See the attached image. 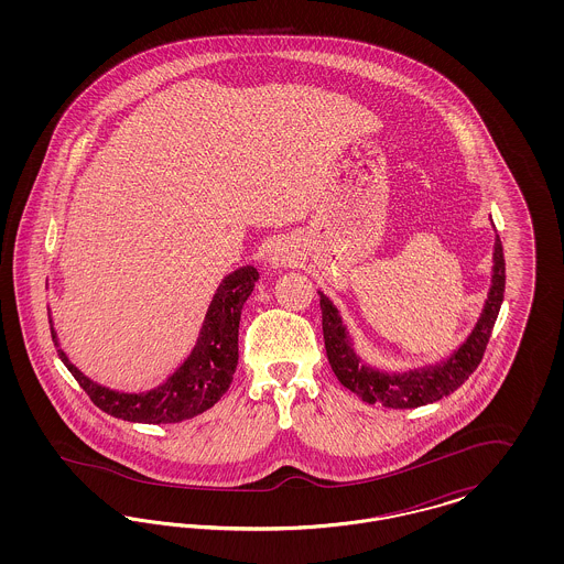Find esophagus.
Instances as JSON below:
<instances>
[{"label": "esophagus", "mask_w": 564, "mask_h": 564, "mask_svg": "<svg viewBox=\"0 0 564 564\" xmlns=\"http://www.w3.org/2000/svg\"><path fill=\"white\" fill-rule=\"evenodd\" d=\"M269 262L272 267H290L292 262H294V253L288 249V247H283V245H279V247H274L272 251H270Z\"/></svg>", "instance_id": "1"}]
</instances>
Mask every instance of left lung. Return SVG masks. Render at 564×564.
I'll return each instance as SVG.
<instances>
[{
	"label": "left lung",
	"instance_id": "left-lung-1",
	"mask_svg": "<svg viewBox=\"0 0 564 564\" xmlns=\"http://www.w3.org/2000/svg\"><path fill=\"white\" fill-rule=\"evenodd\" d=\"M506 292V260L503 245L497 235L492 251V281L484 302L482 315L467 336V340L435 366H425L405 372H380L352 349L347 325L334 302L319 292L322 300L323 340L329 366L338 380L359 395L364 402L380 403L384 408H419L437 402L456 391L482 361L490 332L497 322Z\"/></svg>",
	"mask_w": 564,
	"mask_h": 564
}]
</instances>
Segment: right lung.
Segmentation results:
<instances>
[{
	"label": "right lung",
	"mask_w": 564,
	"mask_h": 564,
	"mask_svg": "<svg viewBox=\"0 0 564 564\" xmlns=\"http://www.w3.org/2000/svg\"><path fill=\"white\" fill-rule=\"evenodd\" d=\"M260 279L253 267H241L224 276L207 308L198 340L186 361L156 389L145 393H122L97 384L58 349V338L51 319L54 347L67 370L97 408L116 419L145 425L182 423L203 414L228 391L239 364V322L245 300ZM51 317V315H48Z\"/></svg>",
	"instance_id": "add662e5"
}]
</instances>
